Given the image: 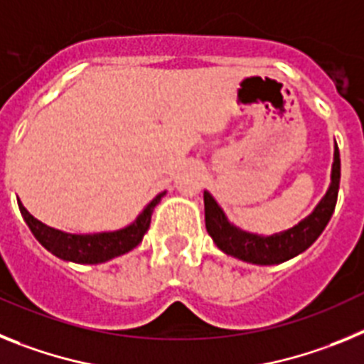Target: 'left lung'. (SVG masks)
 Here are the masks:
<instances>
[{
  "label": "left lung",
  "instance_id": "obj_1",
  "mask_svg": "<svg viewBox=\"0 0 364 364\" xmlns=\"http://www.w3.org/2000/svg\"><path fill=\"white\" fill-rule=\"evenodd\" d=\"M339 181L341 157L339 148L335 144L333 164H331V183L326 196L315 207L314 213L300 221L299 225L271 236L252 235V232H245V230L235 227L227 220L213 196L205 192L203 201L207 232L218 247L225 255H230V257L258 265L282 264L289 258H295L300 252H304L322 235V230L328 225V221H330L331 214L335 210L337 194H339Z\"/></svg>",
  "mask_w": 364,
  "mask_h": 364
}]
</instances>
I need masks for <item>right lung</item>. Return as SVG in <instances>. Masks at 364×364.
Wrapping results in <instances>:
<instances>
[{
  "label": "right lung",
  "mask_w": 364,
  "mask_h": 364,
  "mask_svg": "<svg viewBox=\"0 0 364 364\" xmlns=\"http://www.w3.org/2000/svg\"><path fill=\"white\" fill-rule=\"evenodd\" d=\"M164 192L156 196L144 210L137 216L132 225L113 232H97V235H69L58 229L47 227L40 220L29 214V210L18 200V207L23 216L25 223L29 225L34 238L42 243L47 251L62 260L75 262V264H102L115 257H121L124 252L132 251L143 242V236L150 229L151 213L156 205L159 203Z\"/></svg>",
  "instance_id": "add662e5"
}]
</instances>
